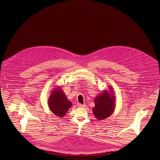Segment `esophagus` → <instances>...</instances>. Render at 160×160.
Instances as JSON below:
<instances>
[{"label":"esophagus","mask_w":160,"mask_h":160,"mask_svg":"<svg viewBox=\"0 0 160 160\" xmlns=\"http://www.w3.org/2000/svg\"><path fill=\"white\" fill-rule=\"evenodd\" d=\"M77 106H78V107H82V108L85 107V105L82 104H80V103H78V104H77Z\"/></svg>","instance_id":"obj_1"}]
</instances>
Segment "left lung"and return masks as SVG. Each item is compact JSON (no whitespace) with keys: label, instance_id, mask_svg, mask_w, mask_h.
<instances>
[{"label":"left lung","instance_id":"left-lung-1","mask_svg":"<svg viewBox=\"0 0 160 160\" xmlns=\"http://www.w3.org/2000/svg\"><path fill=\"white\" fill-rule=\"evenodd\" d=\"M109 90H105L94 99L95 107L92 109L93 114L98 120H102L110 116L114 112L116 104L115 96L112 86Z\"/></svg>","mask_w":160,"mask_h":160}]
</instances>
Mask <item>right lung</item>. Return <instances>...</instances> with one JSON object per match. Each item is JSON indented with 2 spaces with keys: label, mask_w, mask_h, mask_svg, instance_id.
I'll return each instance as SVG.
<instances>
[{
  "label": "right lung",
  "mask_w": 160,
  "mask_h": 160,
  "mask_svg": "<svg viewBox=\"0 0 160 160\" xmlns=\"http://www.w3.org/2000/svg\"><path fill=\"white\" fill-rule=\"evenodd\" d=\"M48 107L54 115L63 117L68 109L72 106V103L69 101L60 86L54 87L48 99Z\"/></svg>",
  "instance_id": "obj_1"
}]
</instances>
